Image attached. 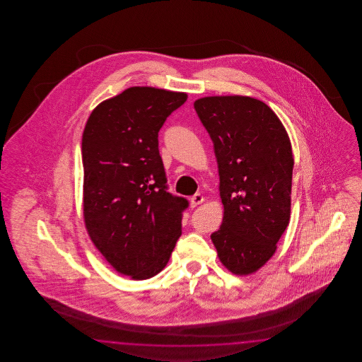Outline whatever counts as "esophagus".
Masks as SVG:
<instances>
[{
    "mask_svg": "<svg viewBox=\"0 0 362 362\" xmlns=\"http://www.w3.org/2000/svg\"><path fill=\"white\" fill-rule=\"evenodd\" d=\"M190 202H192V207H197V206H199V204H202V203L204 202V198H203L202 194H194Z\"/></svg>",
    "mask_w": 362,
    "mask_h": 362,
    "instance_id": "34e87169",
    "label": "esophagus"
}]
</instances>
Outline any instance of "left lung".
<instances>
[{"instance_id": "8db88e82", "label": "left lung", "mask_w": 362, "mask_h": 362, "mask_svg": "<svg viewBox=\"0 0 362 362\" xmlns=\"http://www.w3.org/2000/svg\"><path fill=\"white\" fill-rule=\"evenodd\" d=\"M194 108L214 142L218 164L223 218L211 239L223 267L247 276L274 255L290 221L291 142L262 100L204 97L194 102Z\"/></svg>"}]
</instances>
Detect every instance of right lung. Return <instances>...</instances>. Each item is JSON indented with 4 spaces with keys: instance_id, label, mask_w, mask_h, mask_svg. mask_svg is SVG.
<instances>
[{
    "instance_id": "right-lung-1",
    "label": "right lung",
    "mask_w": 362,
    "mask_h": 362,
    "mask_svg": "<svg viewBox=\"0 0 362 362\" xmlns=\"http://www.w3.org/2000/svg\"><path fill=\"white\" fill-rule=\"evenodd\" d=\"M186 93L133 86L103 100L83 133L84 221L110 265L133 279L164 269L189 202L167 192L158 133Z\"/></svg>"
}]
</instances>
